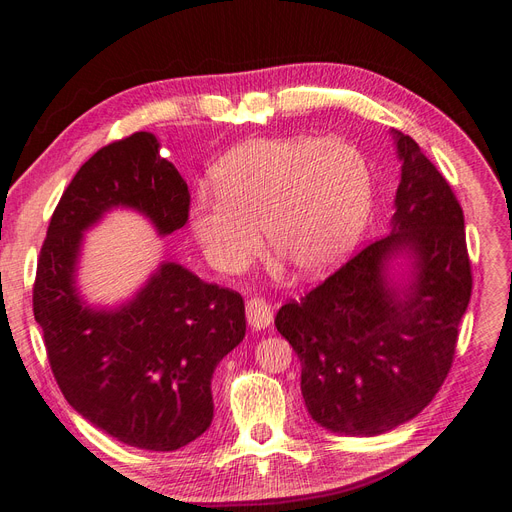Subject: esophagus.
<instances>
[{"instance_id": "esophagus-1", "label": "esophagus", "mask_w": 512, "mask_h": 512, "mask_svg": "<svg viewBox=\"0 0 512 512\" xmlns=\"http://www.w3.org/2000/svg\"><path fill=\"white\" fill-rule=\"evenodd\" d=\"M245 315H248V324L254 328V330H262L271 326L273 322V309L271 305L264 301V298L260 296H254L250 298L248 303H245Z\"/></svg>"}]
</instances>
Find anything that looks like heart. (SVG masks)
I'll return each instance as SVG.
<instances>
[{
  "label": "heart",
  "mask_w": 512,
  "mask_h": 512,
  "mask_svg": "<svg viewBox=\"0 0 512 512\" xmlns=\"http://www.w3.org/2000/svg\"><path fill=\"white\" fill-rule=\"evenodd\" d=\"M216 197L190 205V228L211 269L243 273L269 250L301 275L339 264L373 205L366 156L341 137L252 139L211 169Z\"/></svg>",
  "instance_id": "1"
}]
</instances>
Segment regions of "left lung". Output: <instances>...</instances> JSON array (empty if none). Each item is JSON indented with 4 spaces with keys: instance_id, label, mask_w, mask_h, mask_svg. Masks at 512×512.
<instances>
[{
    "instance_id": "obj_1",
    "label": "left lung",
    "mask_w": 512,
    "mask_h": 512,
    "mask_svg": "<svg viewBox=\"0 0 512 512\" xmlns=\"http://www.w3.org/2000/svg\"><path fill=\"white\" fill-rule=\"evenodd\" d=\"M400 167L392 233L368 243L275 326L301 360V392L322 428L375 436L424 411L445 383L472 292L464 211L413 137L394 131ZM409 249L410 286L384 262Z\"/></svg>"
}]
</instances>
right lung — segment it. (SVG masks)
I'll return each instance as SVG.
<instances>
[{"mask_svg": "<svg viewBox=\"0 0 512 512\" xmlns=\"http://www.w3.org/2000/svg\"><path fill=\"white\" fill-rule=\"evenodd\" d=\"M112 207L142 211L158 235L188 222V186L152 133L103 146L65 188L40 250L33 315L59 390L84 419L125 445L175 451L214 419L211 377L245 337L243 298L165 262L127 305H84L82 233Z\"/></svg>", "mask_w": 512, "mask_h": 512, "instance_id": "1", "label": "right lung"}]
</instances>
